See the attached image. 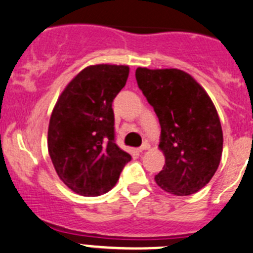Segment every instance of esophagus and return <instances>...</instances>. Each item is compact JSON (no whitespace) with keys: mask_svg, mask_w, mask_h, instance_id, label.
<instances>
[{"mask_svg":"<svg viewBox=\"0 0 253 253\" xmlns=\"http://www.w3.org/2000/svg\"><path fill=\"white\" fill-rule=\"evenodd\" d=\"M148 149H150V144H149L148 141H145V143H144L143 145H141L140 148H139V151H140V153H143V151L148 150Z\"/></svg>","mask_w":253,"mask_h":253,"instance_id":"obj_1","label":"esophagus"}]
</instances>
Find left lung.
I'll return each instance as SVG.
<instances>
[{
    "label": "left lung",
    "instance_id": "1",
    "mask_svg": "<svg viewBox=\"0 0 253 253\" xmlns=\"http://www.w3.org/2000/svg\"><path fill=\"white\" fill-rule=\"evenodd\" d=\"M135 78L161 126L159 148L165 165L155 175L156 184L176 196L195 194L215 175L222 154V129L212 100L180 69L138 68Z\"/></svg>",
    "mask_w": 253,
    "mask_h": 253
}]
</instances>
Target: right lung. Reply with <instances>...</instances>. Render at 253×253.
Listing matches in <instances>:
<instances>
[{"instance_id":"add662e5","label":"right lung","mask_w":253,"mask_h":253,"mask_svg":"<svg viewBox=\"0 0 253 253\" xmlns=\"http://www.w3.org/2000/svg\"><path fill=\"white\" fill-rule=\"evenodd\" d=\"M129 67L84 68L53 109L48 151L62 181L82 196H99L117 184L130 154L115 143L113 100L126 83Z\"/></svg>"}]
</instances>
